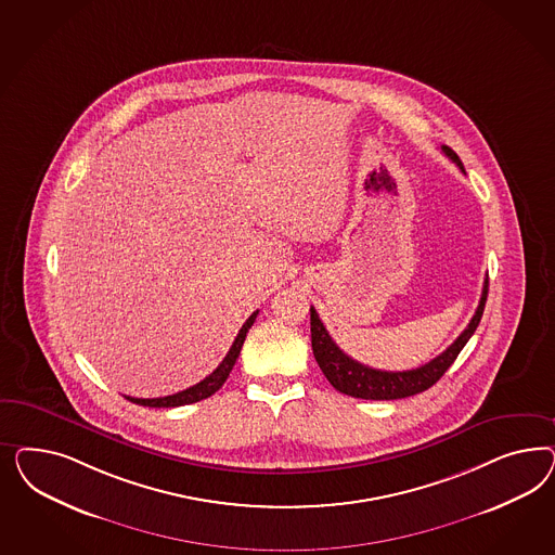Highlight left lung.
I'll return each mask as SVG.
<instances>
[{
	"mask_svg": "<svg viewBox=\"0 0 555 555\" xmlns=\"http://www.w3.org/2000/svg\"><path fill=\"white\" fill-rule=\"evenodd\" d=\"M443 154L452 158L457 167L464 170L460 156L452 149L441 146ZM488 297V276L482 286V297L478 302V309L474 313L468 327L457 336L454 344L434 358L431 362L423 364L420 369L403 370V372H388V370H376L364 366L352 360L348 353L337 348L336 341L327 334L325 325L321 323L318 311L311 307V348L313 356L320 364L321 372L330 380V385L356 399L366 401H392V399H404L420 395L423 390L434 387L437 380L446 374V370L454 364L457 353L468 344L472 334L476 332L478 323L482 320L485 305Z\"/></svg>",
	"mask_w": 555,
	"mask_h": 555,
	"instance_id": "left-lung-1",
	"label": "left lung"
}]
</instances>
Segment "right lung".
<instances>
[{"label":"right lung","mask_w":555,"mask_h":555,"mask_svg":"<svg viewBox=\"0 0 555 555\" xmlns=\"http://www.w3.org/2000/svg\"><path fill=\"white\" fill-rule=\"evenodd\" d=\"M258 311H254L253 315L246 320V323L242 325V330L237 332L234 344L230 348V352L225 353V358L221 360L218 369L214 370L209 376H205L202 383L193 385V387L185 388L181 392H175V395H168V397H158V399H134V397H126L128 401H132L135 404H142V406H156V409H168V406H181V404L197 403L203 401L207 397H211L214 392H218L221 385L228 380L230 372L234 369L235 360L240 356V350L244 346V339L248 330L253 327L254 320H256Z\"/></svg>","instance_id":"right-lung-1"}]
</instances>
